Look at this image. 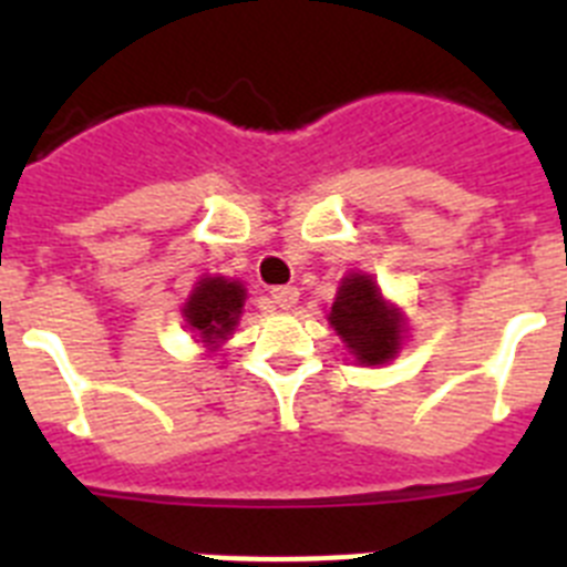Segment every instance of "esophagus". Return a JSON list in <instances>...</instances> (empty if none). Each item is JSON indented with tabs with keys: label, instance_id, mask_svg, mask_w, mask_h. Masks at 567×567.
<instances>
[{
	"label": "esophagus",
	"instance_id": "34e87169",
	"mask_svg": "<svg viewBox=\"0 0 567 567\" xmlns=\"http://www.w3.org/2000/svg\"><path fill=\"white\" fill-rule=\"evenodd\" d=\"M298 289L295 287H275L272 289V303L278 309H292L298 303Z\"/></svg>",
	"mask_w": 567,
	"mask_h": 567
}]
</instances>
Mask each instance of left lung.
<instances>
[{"label":"left lung","instance_id":"1","mask_svg":"<svg viewBox=\"0 0 567 567\" xmlns=\"http://www.w3.org/2000/svg\"><path fill=\"white\" fill-rule=\"evenodd\" d=\"M329 323L358 363H389L403 343V315L380 295L372 275L349 272L338 287Z\"/></svg>","mask_w":567,"mask_h":567}]
</instances>
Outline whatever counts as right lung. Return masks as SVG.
Wrapping results in <instances>:
<instances>
[{"mask_svg": "<svg viewBox=\"0 0 567 567\" xmlns=\"http://www.w3.org/2000/svg\"><path fill=\"white\" fill-rule=\"evenodd\" d=\"M247 300V289L240 280H229L224 275L202 278L193 287V295L184 303V320L193 334L209 349H218L238 327L240 309Z\"/></svg>", "mask_w": 567, "mask_h": 567, "instance_id": "add662e5", "label": "right lung"}]
</instances>
